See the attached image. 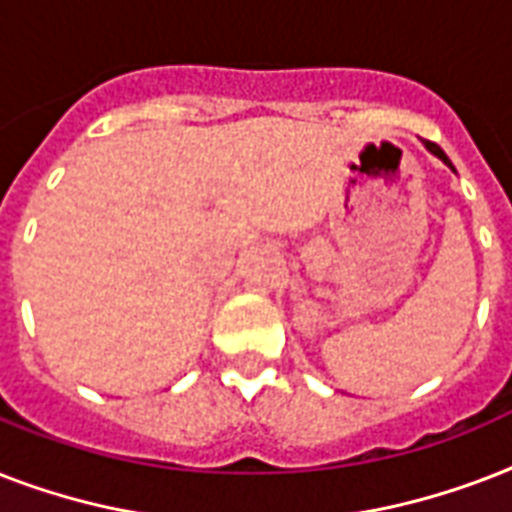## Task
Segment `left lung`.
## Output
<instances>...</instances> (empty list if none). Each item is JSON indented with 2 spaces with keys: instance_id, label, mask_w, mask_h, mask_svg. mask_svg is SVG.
<instances>
[{
  "instance_id": "8db88e82",
  "label": "left lung",
  "mask_w": 512,
  "mask_h": 512,
  "mask_svg": "<svg viewBox=\"0 0 512 512\" xmlns=\"http://www.w3.org/2000/svg\"><path fill=\"white\" fill-rule=\"evenodd\" d=\"M425 148H428V151H430V154H433V156H438V159H441V162H444L446 167H449V170L454 172V164L449 162V156H446L444 151H441V148L436 146V143H430V140H425Z\"/></svg>"
}]
</instances>
